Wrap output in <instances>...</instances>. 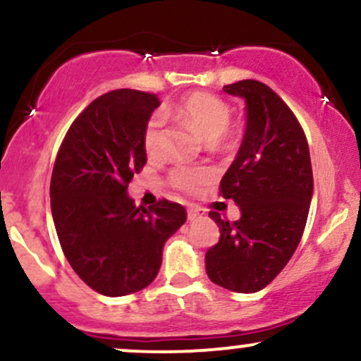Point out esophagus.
Segmentation results:
<instances>
[{"mask_svg": "<svg viewBox=\"0 0 361 361\" xmlns=\"http://www.w3.org/2000/svg\"><path fill=\"white\" fill-rule=\"evenodd\" d=\"M202 215H204V210H202L200 207L192 205L188 209V221H197V219H200Z\"/></svg>", "mask_w": 361, "mask_h": 361, "instance_id": "1", "label": "esophagus"}]
</instances>
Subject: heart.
I'll return each mask as SVG.
<instances>
[{
    "instance_id": "obj_1",
    "label": "heart",
    "mask_w": 361,
    "mask_h": 361,
    "mask_svg": "<svg viewBox=\"0 0 361 361\" xmlns=\"http://www.w3.org/2000/svg\"><path fill=\"white\" fill-rule=\"evenodd\" d=\"M178 114L186 120L193 128H197L202 137L209 142H214L222 137L231 122V109L226 102L210 93H193L178 105ZM164 117L161 111L151 115L144 128L142 142L149 156H156L159 152L161 128ZM214 178V171L205 166H185L178 164L169 173L171 185L186 193H197L209 185Z\"/></svg>"
}]
</instances>
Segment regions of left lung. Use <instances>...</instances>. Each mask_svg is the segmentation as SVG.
Here are the masks:
<instances>
[{"instance_id":"obj_1","label":"left lung","mask_w":361,"mask_h":361,"mask_svg":"<svg viewBox=\"0 0 361 361\" xmlns=\"http://www.w3.org/2000/svg\"><path fill=\"white\" fill-rule=\"evenodd\" d=\"M224 93L244 100L246 128L235 159L221 181L241 217L229 224L210 212L219 243L205 255V270L219 287L255 293L292 258L304 234L314 180L307 139L299 120L263 82L243 80Z\"/></svg>"}]
</instances>
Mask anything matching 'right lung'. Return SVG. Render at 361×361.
Wrapping results in <instances>:
<instances>
[{
  "label": "right lung",
  "instance_id": "1",
  "mask_svg": "<svg viewBox=\"0 0 361 361\" xmlns=\"http://www.w3.org/2000/svg\"><path fill=\"white\" fill-rule=\"evenodd\" d=\"M161 103L156 94L115 90L91 102L69 127L54 164L51 209L76 275L106 297L146 288L163 246L183 226L180 204L135 207L127 186L146 164L142 135Z\"/></svg>",
  "mask_w": 361,
  "mask_h": 361
}]
</instances>
